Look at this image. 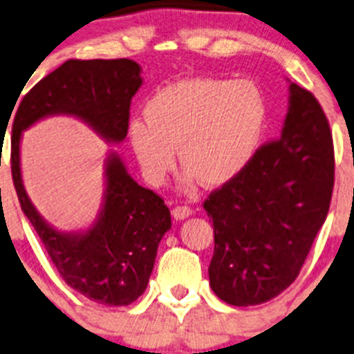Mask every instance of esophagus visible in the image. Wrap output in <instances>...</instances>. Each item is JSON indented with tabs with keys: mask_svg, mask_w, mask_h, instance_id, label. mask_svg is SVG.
<instances>
[{
	"mask_svg": "<svg viewBox=\"0 0 354 354\" xmlns=\"http://www.w3.org/2000/svg\"><path fill=\"white\" fill-rule=\"evenodd\" d=\"M190 216H192V209H190V207L176 205L173 209V217L176 221H183V219H187V217H190Z\"/></svg>",
	"mask_w": 354,
	"mask_h": 354,
	"instance_id": "34e87169",
	"label": "esophagus"
}]
</instances>
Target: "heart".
<instances>
[{
  "label": "heart",
  "mask_w": 354,
  "mask_h": 354,
  "mask_svg": "<svg viewBox=\"0 0 354 354\" xmlns=\"http://www.w3.org/2000/svg\"><path fill=\"white\" fill-rule=\"evenodd\" d=\"M145 123L130 124L128 138L142 174L160 187L176 167L187 188L202 181L217 188L236 180L262 142L267 104L246 80L194 77L157 91L144 108Z\"/></svg>",
  "instance_id": "obj_1"
}]
</instances>
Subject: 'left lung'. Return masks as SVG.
Returning a JSON list of instances; mask_svg holds the SVG:
<instances>
[{
	"label": "left lung",
	"instance_id": "left-lung-1",
	"mask_svg": "<svg viewBox=\"0 0 354 354\" xmlns=\"http://www.w3.org/2000/svg\"><path fill=\"white\" fill-rule=\"evenodd\" d=\"M334 145L312 92L289 85L281 137L203 202L212 217V291L234 306L276 298L298 277L329 212Z\"/></svg>",
	"mask_w": 354,
	"mask_h": 354
}]
</instances>
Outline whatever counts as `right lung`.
I'll return each mask as SVG.
<instances>
[{
  "label": "right lung",
  "instance_id": "add662e5",
  "mask_svg": "<svg viewBox=\"0 0 354 354\" xmlns=\"http://www.w3.org/2000/svg\"><path fill=\"white\" fill-rule=\"evenodd\" d=\"M140 73V65L127 58L68 59L28 91L12 128V176L24 214L68 286L109 306L130 305L145 291L157 246L171 230L169 209L128 174L116 152H109L104 197L92 226L56 230L25 192L20 140L37 121L66 114L88 124L108 144H121L128 133L131 97L142 85Z\"/></svg>",
  "mask_w": 354,
  "mask_h": 354
}]
</instances>
